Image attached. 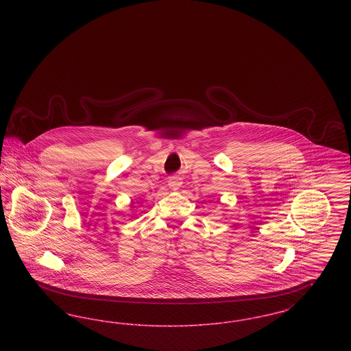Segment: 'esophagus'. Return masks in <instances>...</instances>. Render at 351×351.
<instances>
[{
	"label": "esophagus",
	"mask_w": 351,
	"mask_h": 351,
	"mask_svg": "<svg viewBox=\"0 0 351 351\" xmlns=\"http://www.w3.org/2000/svg\"><path fill=\"white\" fill-rule=\"evenodd\" d=\"M179 185H180V182H179L178 179H175V178L171 179V182H169V186H171V188H178Z\"/></svg>",
	"instance_id": "34e87169"
}]
</instances>
